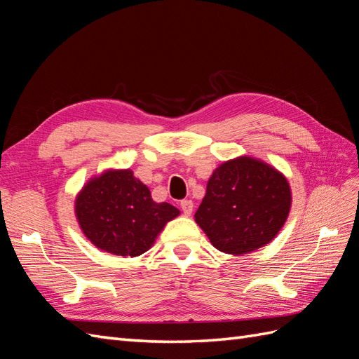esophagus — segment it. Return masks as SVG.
I'll use <instances>...</instances> for the list:
<instances>
[{"instance_id":"obj_1","label":"esophagus","mask_w":359,"mask_h":359,"mask_svg":"<svg viewBox=\"0 0 359 359\" xmlns=\"http://www.w3.org/2000/svg\"><path fill=\"white\" fill-rule=\"evenodd\" d=\"M193 208H194V205H193L191 201H182L181 202V210H182V212L186 214V215H191Z\"/></svg>"}]
</instances>
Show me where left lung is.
<instances>
[{
    "mask_svg": "<svg viewBox=\"0 0 359 359\" xmlns=\"http://www.w3.org/2000/svg\"><path fill=\"white\" fill-rule=\"evenodd\" d=\"M290 206L285 173L260 158L240 156L214 169L194 222L217 250L241 256L274 240Z\"/></svg>",
    "mask_w": 359,
    "mask_h": 359,
    "instance_id": "left-lung-1",
    "label": "left lung"
}]
</instances>
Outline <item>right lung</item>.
<instances>
[{
  "mask_svg": "<svg viewBox=\"0 0 359 359\" xmlns=\"http://www.w3.org/2000/svg\"><path fill=\"white\" fill-rule=\"evenodd\" d=\"M74 215L94 247L115 256H140L154 245L180 210L151 198L132 169H104L76 194Z\"/></svg>",
  "mask_w": 359,
  "mask_h": 359,
  "instance_id": "1",
  "label": "right lung"
}]
</instances>
